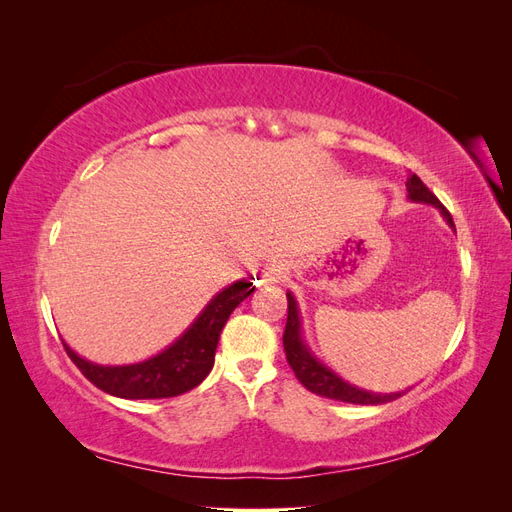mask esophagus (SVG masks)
Returning <instances> with one entry per match:
<instances>
[{"label": "esophagus", "mask_w": 512, "mask_h": 512, "mask_svg": "<svg viewBox=\"0 0 512 512\" xmlns=\"http://www.w3.org/2000/svg\"><path fill=\"white\" fill-rule=\"evenodd\" d=\"M284 275H286L284 267H273V269H269V271L265 273V282H269V284L282 282V280H284Z\"/></svg>", "instance_id": "obj_1"}]
</instances>
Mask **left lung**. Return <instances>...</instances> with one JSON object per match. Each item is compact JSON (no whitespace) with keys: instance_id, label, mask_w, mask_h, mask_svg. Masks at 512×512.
Returning <instances> with one entry per match:
<instances>
[{"instance_id":"left-lung-1","label":"left lung","mask_w":512,"mask_h":512,"mask_svg":"<svg viewBox=\"0 0 512 512\" xmlns=\"http://www.w3.org/2000/svg\"><path fill=\"white\" fill-rule=\"evenodd\" d=\"M406 190L408 198L412 203H425L433 205L446 220V224L455 230L451 213L444 209L440 200L429 192L427 185L418 179L416 175H410L406 181ZM288 320H286V331H284V350H286V359L288 365L292 367L294 376L299 378V382L305 386L307 391H312L320 397H329L337 401H346V404H359V406H378L386 404V401H393L397 397L404 395V391L399 393H371L365 389H359L344 378H339L333 369L324 365L318 356L309 350L303 339V329H301V314H299V305L294 301V294L288 290Z\"/></svg>"}]
</instances>
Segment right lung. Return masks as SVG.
I'll return each mask as SVG.
<instances>
[{"mask_svg":"<svg viewBox=\"0 0 512 512\" xmlns=\"http://www.w3.org/2000/svg\"><path fill=\"white\" fill-rule=\"evenodd\" d=\"M252 292L254 284L250 280H237L226 286L205 305L188 331H183L168 348L141 363L98 365L76 354L66 342L64 348L74 365L83 371V376L108 395L123 399L175 397L188 393L209 376L228 316Z\"/></svg>","mask_w":512,"mask_h":512,"instance_id":"add662e5","label":"right lung"}]
</instances>
